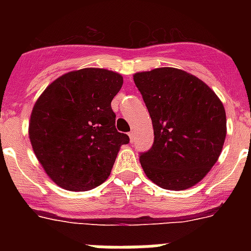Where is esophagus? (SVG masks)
<instances>
[{
    "instance_id": "esophagus-1",
    "label": "esophagus",
    "mask_w": 251,
    "mask_h": 251,
    "mask_svg": "<svg viewBox=\"0 0 251 251\" xmlns=\"http://www.w3.org/2000/svg\"><path fill=\"white\" fill-rule=\"evenodd\" d=\"M128 136H129L130 142H133V141H134V138H136V133L133 132V130H130V132L128 133Z\"/></svg>"
}]
</instances>
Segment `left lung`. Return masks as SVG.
I'll list each match as a JSON object with an SVG mask.
<instances>
[{"instance_id": "1", "label": "left lung", "mask_w": 251, "mask_h": 251, "mask_svg": "<svg viewBox=\"0 0 251 251\" xmlns=\"http://www.w3.org/2000/svg\"><path fill=\"white\" fill-rule=\"evenodd\" d=\"M152 119L154 142L139 161L148 178L172 191L199 183L219 159L225 108L202 80L181 69L133 75Z\"/></svg>"}]
</instances>
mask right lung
Returning a JSON list of instances; mask_svg holds the SVG:
<instances>
[{"label":"right lung","instance_id":"right-lung-1","mask_svg":"<svg viewBox=\"0 0 251 251\" xmlns=\"http://www.w3.org/2000/svg\"><path fill=\"white\" fill-rule=\"evenodd\" d=\"M123 77L106 69L66 73L35 103L28 137L46 175L69 191H88L108 178L129 137L115 128L113 98Z\"/></svg>","mask_w":251,"mask_h":251}]
</instances>
